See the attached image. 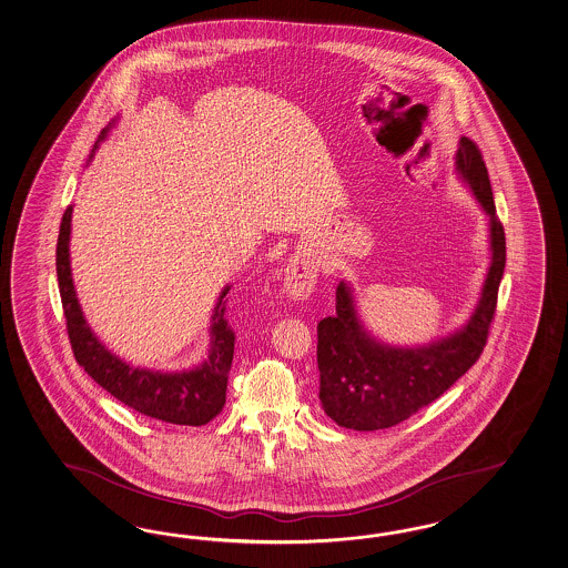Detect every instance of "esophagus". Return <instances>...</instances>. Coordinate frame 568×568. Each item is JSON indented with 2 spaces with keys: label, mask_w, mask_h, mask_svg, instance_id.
<instances>
[{
  "label": "esophagus",
  "mask_w": 568,
  "mask_h": 568,
  "mask_svg": "<svg viewBox=\"0 0 568 568\" xmlns=\"http://www.w3.org/2000/svg\"><path fill=\"white\" fill-rule=\"evenodd\" d=\"M318 276V264L310 256H295L287 264L285 278H283V292L292 300H307L310 293L316 287Z\"/></svg>",
  "instance_id": "34e87169"
}]
</instances>
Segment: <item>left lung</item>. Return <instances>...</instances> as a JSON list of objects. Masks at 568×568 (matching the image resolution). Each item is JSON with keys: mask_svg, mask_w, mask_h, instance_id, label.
Segmentation results:
<instances>
[{"mask_svg": "<svg viewBox=\"0 0 568 568\" xmlns=\"http://www.w3.org/2000/svg\"><path fill=\"white\" fill-rule=\"evenodd\" d=\"M457 169L490 215V271L471 321L426 347H388L362 328L352 290L341 281L335 314L318 323L324 414L349 429L393 428L438 399L479 359L490 335L505 273V227L496 216L490 178L474 140L460 139Z\"/></svg>", "mask_w": 568, "mask_h": 568, "instance_id": "left-lung-1", "label": "left lung"}]
</instances>
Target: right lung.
Here are the masks:
<instances>
[{
	"label": "right lung",
	"mask_w": 568,
	"mask_h": 568,
	"mask_svg": "<svg viewBox=\"0 0 568 568\" xmlns=\"http://www.w3.org/2000/svg\"><path fill=\"white\" fill-rule=\"evenodd\" d=\"M70 221L72 206L65 209L58 235L55 250V266H58V283L62 295L63 316L68 338L78 364L91 376L94 383L103 386L123 405L136 409L139 414L149 415L154 419L180 424V426H204L213 417L223 412L225 393H227V376H230L235 333L225 318L230 293L225 287L213 316V345L209 359L199 368L187 372H151V369L128 366L109 353L99 338L94 337L89 324L78 306L77 292L70 273Z\"/></svg>",
	"instance_id": "right-lung-1"
}]
</instances>
